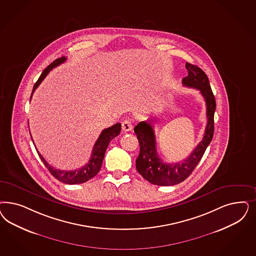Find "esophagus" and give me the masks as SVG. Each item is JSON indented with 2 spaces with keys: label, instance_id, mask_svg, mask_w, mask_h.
Returning <instances> with one entry per match:
<instances>
[{
  "label": "esophagus",
  "instance_id": "esophagus-1",
  "mask_svg": "<svg viewBox=\"0 0 256 256\" xmlns=\"http://www.w3.org/2000/svg\"><path fill=\"white\" fill-rule=\"evenodd\" d=\"M122 130L124 132H129L132 129V124L130 120H125L122 122Z\"/></svg>",
  "mask_w": 256,
  "mask_h": 256
}]
</instances>
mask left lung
<instances>
[{
    "mask_svg": "<svg viewBox=\"0 0 256 256\" xmlns=\"http://www.w3.org/2000/svg\"><path fill=\"white\" fill-rule=\"evenodd\" d=\"M186 68L188 74L182 78V84L200 90L206 104L207 124L204 136L190 156L181 163H165L157 154L156 134L150 120L141 122L134 129L140 147V154L136 160V170L144 179L156 186H174L184 181L198 165L214 134L216 100L208 77L198 66L186 62Z\"/></svg>",
    "mask_w": 256,
    "mask_h": 256,
    "instance_id": "obj_1",
    "label": "left lung"
}]
</instances>
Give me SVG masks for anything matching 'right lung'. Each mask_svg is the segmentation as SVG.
Instances as JSON below:
<instances>
[{"label":"right lung","mask_w":256,"mask_h":256,"mask_svg":"<svg viewBox=\"0 0 256 256\" xmlns=\"http://www.w3.org/2000/svg\"><path fill=\"white\" fill-rule=\"evenodd\" d=\"M66 60V58H65V56L58 58L52 63H50L49 66H47L42 72V75L40 76L38 80L34 86L31 98H32L34 92L36 90V88L40 84V82L44 80V78L49 74L50 70H52L56 66H59L60 64L64 63ZM31 98H30V100H31ZM120 130H122V124H116L113 126L104 129L102 132H100L98 140L95 142V145L93 147V150H92V154H91L90 161L86 165L82 166V168H77L75 170H56L52 166L50 165L46 162V160L38 152V150H36V152L40 157L42 162L44 163V165L46 166V168H48V170L54 178L58 179V181L62 182L64 184H82L84 182L90 180L91 178H93L94 176H96L98 174L100 170V166L102 165V160H104V154H106V150L108 148L110 141L112 140L113 138H115L116 136L120 134Z\"/></svg>","instance_id":"right-lung-1"}]
</instances>
